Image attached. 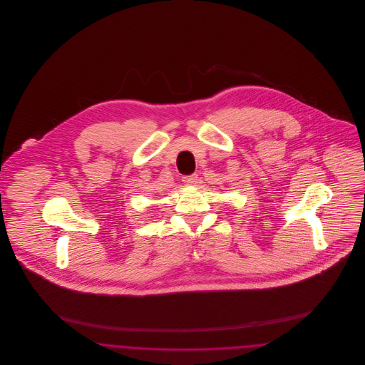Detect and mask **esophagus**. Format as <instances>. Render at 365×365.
Masks as SVG:
<instances>
[{"label": "esophagus", "mask_w": 365, "mask_h": 365, "mask_svg": "<svg viewBox=\"0 0 365 365\" xmlns=\"http://www.w3.org/2000/svg\"><path fill=\"white\" fill-rule=\"evenodd\" d=\"M182 180H183L185 185H195V183H198V175L192 174L183 176Z\"/></svg>", "instance_id": "obj_1"}]
</instances>
